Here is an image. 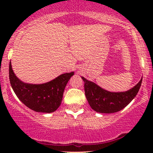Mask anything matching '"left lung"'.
I'll use <instances>...</instances> for the list:
<instances>
[{
  "label": "left lung",
  "instance_id": "8db88e82",
  "mask_svg": "<svg viewBox=\"0 0 153 153\" xmlns=\"http://www.w3.org/2000/svg\"><path fill=\"white\" fill-rule=\"evenodd\" d=\"M84 82V91L89 106L93 110L101 113H114L123 109L134 98L141 87L142 78L134 87L126 92H112L106 91L81 77Z\"/></svg>",
  "mask_w": 153,
  "mask_h": 153
}]
</instances>
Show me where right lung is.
<instances>
[{
  "label": "right lung",
  "mask_w": 153,
  "mask_h": 153,
  "mask_svg": "<svg viewBox=\"0 0 153 153\" xmlns=\"http://www.w3.org/2000/svg\"><path fill=\"white\" fill-rule=\"evenodd\" d=\"M10 81L12 88L20 101L38 112L50 113L59 107L67 84L74 72L64 73L52 81L42 84L24 83L16 77L10 63Z\"/></svg>",
  "instance_id": "add662e5"
}]
</instances>
